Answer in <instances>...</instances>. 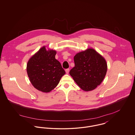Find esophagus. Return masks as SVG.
Returning a JSON list of instances; mask_svg holds the SVG:
<instances>
[{"instance_id":"1","label":"esophagus","mask_w":135,"mask_h":135,"mask_svg":"<svg viewBox=\"0 0 135 135\" xmlns=\"http://www.w3.org/2000/svg\"><path fill=\"white\" fill-rule=\"evenodd\" d=\"M65 71H66V73L67 74H68V73H69V68L66 69L65 70Z\"/></svg>"}]
</instances>
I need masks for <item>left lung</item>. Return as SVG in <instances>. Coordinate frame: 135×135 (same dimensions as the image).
<instances>
[{"instance_id": "obj_1", "label": "left lung", "mask_w": 135, "mask_h": 135, "mask_svg": "<svg viewBox=\"0 0 135 135\" xmlns=\"http://www.w3.org/2000/svg\"><path fill=\"white\" fill-rule=\"evenodd\" d=\"M75 66L70 75L84 91L94 90L106 75L107 65L103 57L93 49L77 53L74 57Z\"/></svg>"}]
</instances>
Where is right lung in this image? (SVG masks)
I'll use <instances>...</instances> for the list:
<instances>
[{"label": "right lung", "mask_w": 135, "mask_h": 135, "mask_svg": "<svg viewBox=\"0 0 135 135\" xmlns=\"http://www.w3.org/2000/svg\"><path fill=\"white\" fill-rule=\"evenodd\" d=\"M57 52L41 47L28 61L27 72L33 86L42 92L55 89L65 74L61 63L55 59Z\"/></svg>", "instance_id": "right-lung-1"}]
</instances>
